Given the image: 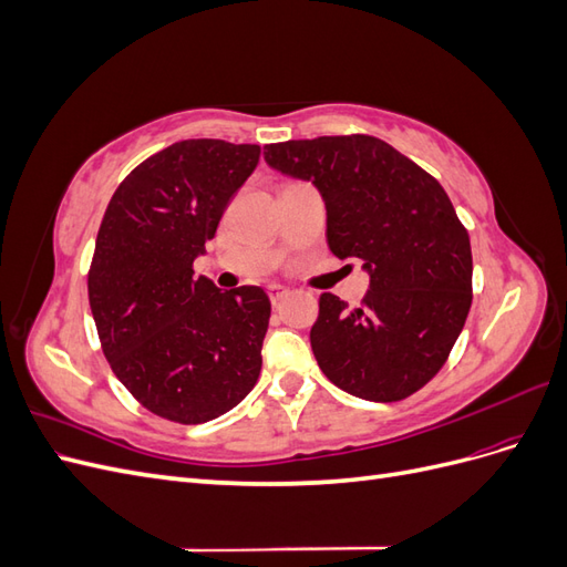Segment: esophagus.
Masks as SVG:
<instances>
[{"label": "esophagus", "mask_w": 567, "mask_h": 567, "mask_svg": "<svg viewBox=\"0 0 567 567\" xmlns=\"http://www.w3.org/2000/svg\"><path fill=\"white\" fill-rule=\"evenodd\" d=\"M267 293H269L271 302L277 305V302H281V300L290 293V290H288L286 286H281V284H269V286H267Z\"/></svg>", "instance_id": "esophagus-1"}]
</instances>
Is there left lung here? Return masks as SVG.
<instances>
[{
  "instance_id": "1",
  "label": "left lung",
  "mask_w": 567,
  "mask_h": 567,
  "mask_svg": "<svg viewBox=\"0 0 567 567\" xmlns=\"http://www.w3.org/2000/svg\"><path fill=\"white\" fill-rule=\"evenodd\" d=\"M277 173L312 182L326 205V241L369 274L362 307L319 298L312 352L333 385L398 402L447 362L471 310L468 231L444 188L369 134L267 144Z\"/></svg>"
}]
</instances>
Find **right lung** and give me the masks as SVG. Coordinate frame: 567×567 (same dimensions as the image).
<instances>
[{
	"mask_svg": "<svg viewBox=\"0 0 567 567\" xmlns=\"http://www.w3.org/2000/svg\"><path fill=\"white\" fill-rule=\"evenodd\" d=\"M257 161V144L177 142L132 169L101 221L87 281L101 348L120 383L167 421L227 414L260 375L265 290L194 277Z\"/></svg>",
	"mask_w": 567,
	"mask_h": 567,
	"instance_id": "obj_1",
	"label": "right lung"
}]
</instances>
